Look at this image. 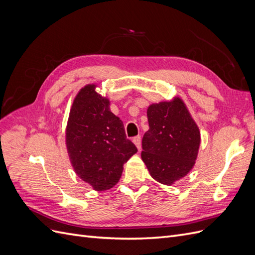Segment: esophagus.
Listing matches in <instances>:
<instances>
[{"label": "esophagus", "instance_id": "34e87169", "mask_svg": "<svg viewBox=\"0 0 255 255\" xmlns=\"http://www.w3.org/2000/svg\"><path fill=\"white\" fill-rule=\"evenodd\" d=\"M133 142L135 143V145L137 146L138 150L141 149V138H140V136L134 137V138H133Z\"/></svg>", "mask_w": 255, "mask_h": 255}]
</instances>
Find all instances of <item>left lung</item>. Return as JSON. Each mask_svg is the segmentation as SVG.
<instances>
[{
    "mask_svg": "<svg viewBox=\"0 0 255 255\" xmlns=\"http://www.w3.org/2000/svg\"><path fill=\"white\" fill-rule=\"evenodd\" d=\"M146 116L141 158L154 180L170 186L194 168L201 134L180 97L151 104Z\"/></svg>",
    "mask_w": 255,
    "mask_h": 255,
    "instance_id": "obj_1",
    "label": "left lung"
}]
</instances>
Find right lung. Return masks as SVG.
I'll return each mask as SVG.
<instances>
[{"label": "right lung", "mask_w": 255, "mask_h": 255, "mask_svg": "<svg viewBox=\"0 0 255 255\" xmlns=\"http://www.w3.org/2000/svg\"><path fill=\"white\" fill-rule=\"evenodd\" d=\"M84 86L75 96L66 128V146L74 171L97 191L120 180L123 165L137 152L123 123L110 110V100Z\"/></svg>", "instance_id": "obj_1"}]
</instances>
